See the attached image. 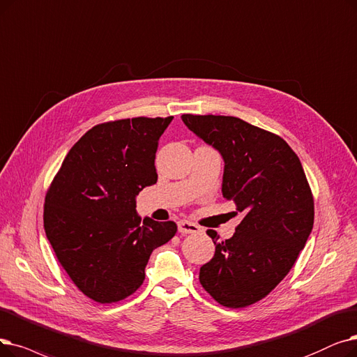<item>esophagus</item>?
I'll list each match as a JSON object with an SVG mask.
<instances>
[{
    "instance_id": "34e87169",
    "label": "esophagus",
    "mask_w": 357,
    "mask_h": 357,
    "mask_svg": "<svg viewBox=\"0 0 357 357\" xmlns=\"http://www.w3.org/2000/svg\"><path fill=\"white\" fill-rule=\"evenodd\" d=\"M178 230H179V234L187 235V234H198V231H201V227L188 220H179Z\"/></svg>"
}]
</instances>
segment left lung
Returning a JSON list of instances; mask_svg holds the SVG:
<instances>
[{"instance_id":"8db88e82","label":"left lung","mask_w":357,"mask_h":357,"mask_svg":"<svg viewBox=\"0 0 357 357\" xmlns=\"http://www.w3.org/2000/svg\"><path fill=\"white\" fill-rule=\"evenodd\" d=\"M182 121L219 150L225 160L222 192L243 213L230 239L217 242L199 283L226 307L264 299L287 275L311 235L314 197L302 163L282 137L236 116L183 114Z\"/></svg>"}]
</instances>
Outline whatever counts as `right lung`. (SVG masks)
Listing matches in <instances>:
<instances>
[{"label": "right lung", "mask_w": 357, "mask_h": 357, "mask_svg": "<svg viewBox=\"0 0 357 357\" xmlns=\"http://www.w3.org/2000/svg\"><path fill=\"white\" fill-rule=\"evenodd\" d=\"M174 116L118 119L89 130L66 156L45 197L43 227L73 283L99 303L140 287L149 258L175 222L143 220L135 197L158 182L154 158Z\"/></svg>", "instance_id": "add662e5"}]
</instances>
